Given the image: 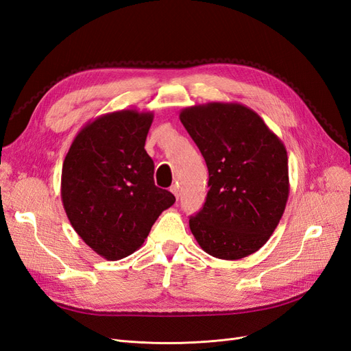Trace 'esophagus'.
<instances>
[{"mask_svg": "<svg viewBox=\"0 0 351 351\" xmlns=\"http://www.w3.org/2000/svg\"><path fill=\"white\" fill-rule=\"evenodd\" d=\"M169 190H171V193L176 196V199H178V196H180V189H178V186H177V184H173L171 187H169Z\"/></svg>", "mask_w": 351, "mask_h": 351, "instance_id": "esophagus-1", "label": "esophagus"}]
</instances>
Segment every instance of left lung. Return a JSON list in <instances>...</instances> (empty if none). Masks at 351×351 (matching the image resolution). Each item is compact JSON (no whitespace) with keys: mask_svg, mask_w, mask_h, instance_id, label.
Segmentation results:
<instances>
[{"mask_svg":"<svg viewBox=\"0 0 351 351\" xmlns=\"http://www.w3.org/2000/svg\"><path fill=\"white\" fill-rule=\"evenodd\" d=\"M180 120L204 155L209 173L204 208L189 226L199 246L237 261L268 241L289 200V158L261 117L237 102L187 107Z\"/></svg>","mask_w":351,"mask_h":351,"instance_id":"left-lung-1","label":"left lung"}]
</instances>
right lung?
<instances>
[{
	"mask_svg": "<svg viewBox=\"0 0 351 351\" xmlns=\"http://www.w3.org/2000/svg\"><path fill=\"white\" fill-rule=\"evenodd\" d=\"M152 112L99 115L74 137L62 162L61 199L71 227L99 256L119 261L139 249L176 197L154 182L145 141Z\"/></svg>",
	"mask_w": 351,
	"mask_h": 351,
	"instance_id": "right-lung-1",
	"label": "right lung"
}]
</instances>
